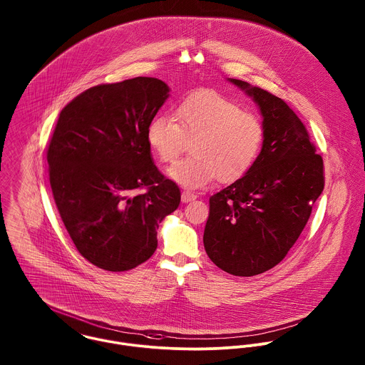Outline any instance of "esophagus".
<instances>
[{"mask_svg": "<svg viewBox=\"0 0 365 365\" xmlns=\"http://www.w3.org/2000/svg\"><path fill=\"white\" fill-rule=\"evenodd\" d=\"M197 200V194H194L192 191H182L181 192V201L182 202H191Z\"/></svg>", "mask_w": 365, "mask_h": 365, "instance_id": "esophagus-1", "label": "esophagus"}]
</instances>
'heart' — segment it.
Masks as SVG:
<instances>
[{
    "mask_svg": "<svg viewBox=\"0 0 365 365\" xmlns=\"http://www.w3.org/2000/svg\"><path fill=\"white\" fill-rule=\"evenodd\" d=\"M146 140L161 163H174L194 140L188 157L168 170L175 182L198 188L215 177L233 182L245 177L260 155L264 126L260 118L230 98L202 90L175 106L174 119L155 116L148 125Z\"/></svg>",
    "mask_w": 365,
    "mask_h": 365,
    "instance_id": "b5f03b06",
    "label": "heart"
}]
</instances>
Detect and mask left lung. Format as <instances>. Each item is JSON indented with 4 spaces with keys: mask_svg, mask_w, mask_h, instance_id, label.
Segmentation results:
<instances>
[{
    "mask_svg": "<svg viewBox=\"0 0 365 365\" xmlns=\"http://www.w3.org/2000/svg\"><path fill=\"white\" fill-rule=\"evenodd\" d=\"M260 106L264 142L250 171L209 198L204 246L220 269L261 274L284 260L324 188L323 158L308 129L281 98L229 78Z\"/></svg>",
    "mask_w": 365,
    "mask_h": 365,
    "instance_id": "left-lung-1",
    "label": "left lung"
}]
</instances>
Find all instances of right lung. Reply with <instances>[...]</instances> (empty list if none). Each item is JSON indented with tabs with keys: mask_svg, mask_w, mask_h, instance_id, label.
I'll return each instance as SVG.
<instances>
[{
	"mask_svg": "<svg viewBox=\"0 0 365 365\" xmlns=\"http://www.w3.org/2000/svg\"><path fill=\"white\" fill-rule=\"evenodd\" d=\"M168 91L153 77L101 84L58 115L48 146L53 198L76 249L98 268L149 260L158 225L180 205L178 185L158 171L146 140Z\"/></svg>",
	"mask_w": 365,
	"mask_h": 365,
	"instance_id": "add662e5",
	"label": "right lung"
}]
</instances>
